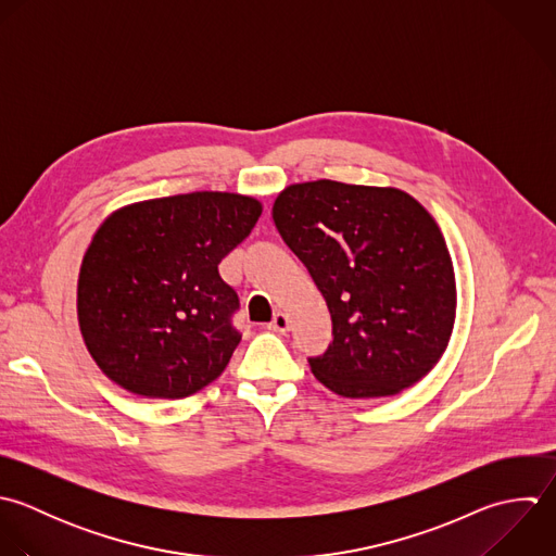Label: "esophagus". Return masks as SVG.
I'll return each instance as SVG.
<instances>
[{"label":"esophagus","instance_id":"obj_1","mask_svg":"<svg viewBox=\"0 0 556 556\" xmlns=\"http://www.w3.org/2000/svg\"><path fill=\"white\" fill-rule=\"evenodd\" d=\"M268 329L277 331V333H286L290 329V316L283 314V312H277L268 325Z\"/></svg>","mask_w":556,"mask_h":556}]
</instances>
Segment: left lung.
Returning <instances> with one entry per match:
<instances>
[{"instance_id":"1","label":"left lung","mask_w":556,"mask_h":556,"mask_svg":"<svg viewBox=\"0 0 556 556\" xmlns=\"http://www.w3.org/2000/svg\"><path fill=\"white\" fill-rule=\"evenodd\" d=\"M333 323L314 377L344 399L392 396L442 357L455 323V273L433 216L396 188L331 179L288 186L273 205Z\"/></svg>"}]
</instances>
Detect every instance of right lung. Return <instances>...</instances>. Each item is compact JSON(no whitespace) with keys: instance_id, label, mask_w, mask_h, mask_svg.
I'll list each match as a JSON object with an SVG mask.
<instances>
[{"instance_id":"1","label":"right lung","mask_w":556,"mask_h":556,"mask_svg":"<svg viewBox=\"0 0 556 556\" xmlns=\"http://www.w3.org/2000/svg\"><path fill=\"white\" fill-rule=\"evenodd\" d=\"M260 201L190 192L127 205L97 229L77 318L97 366L149 399H186L220 377L242 333L220 260L255 227Z\"/></svg>"}]
</instances>
